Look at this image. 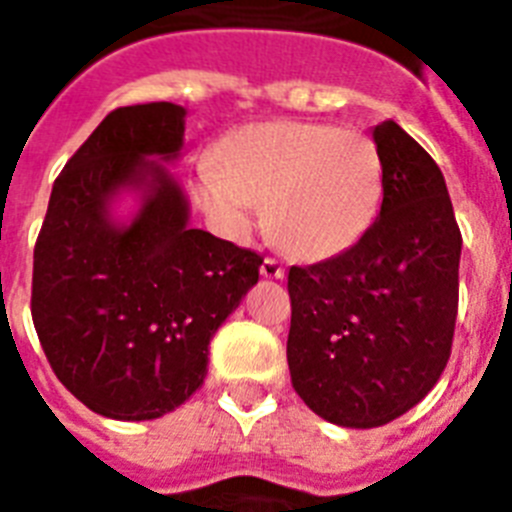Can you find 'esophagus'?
Wrapping results in <instances>:
<instances>
[{"mask_svg":"<svg viewBox=\"0 0 512 512\" xmlns=\"http://www.w3.org/2000/svg\"><path fill=\"white\" fill-rule=\"evenodd\" d=\"M260 273L265 279H284V265H281L279 257H265L263 265H260Z\"/></svg>","mask_w":512,"mask_h":512,"instance_id":"34e87169","label":"esophagus"}]
</instances>
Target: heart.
Wrapping results in <instances>:
<instances>
[{
  "instance_id": "heart-1",
  "label": "heart",
  "mask_w": 512,
  "mask_h": 512,
  "mask_svg": "<svg viewBox=\"0 0 512 512\" xmlns=\"http://www.w3.org/2000/svg\"><path fill=\"white\" fill-rule=\"evenodd\" d=\"M196 199L233 239L255 228L265 201L271 239L300 260H327L356 244L382 199V159L353 127L255 122L228 132L204 167Z\"/></svg>"
}]
</instances>
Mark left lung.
<instances>
[{
	"label": "left lung",
	"mask_w": 512,
	"mask_h": 512,
	"mask_svg": "<svg viewBox=\"0 0 512 512\" xmlns=\"http://www.w3.org/2000/svg\"><path fill=\"white\" fill-rule=\"evenodd\" d=\"M380 215L340 255L289 268L292 388L342 428H380L428 396L452 353L462 233L444 175L396 122L372 132Z\"/></svg>",
	"instance_id": "left-lung-1"
}]
</instances>
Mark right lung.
<instances>
[{
  "instance_id": "obj_1",
  "label": "right lung",
  "mask_w": 512,
  "mask_h": 512,
  "mask_svg": "<svg viewBox=\"0 0 512 512\" xmlns=\"http://www.w3.org/2000/svg\"><path fill=\"white\" fill-rule=\"evenodd\" d=\"M185 108H116L50 193L34 247L31 316L52 372L87 409L156 420L207 377L209 340L260 279L263 257L188 225L162 162L183 151ZM141 193L130 224L113 217Z\"/></svg>"
}]
</instances>
